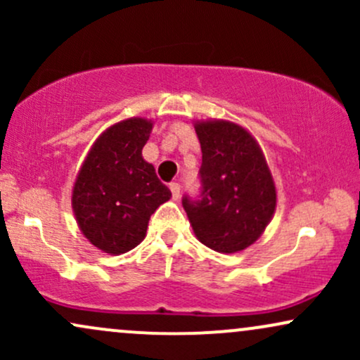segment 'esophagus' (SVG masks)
Instances as JSON below:
<instances>
[{"mask_svg":"<svg viewBox=\"0 0 360 360\" xmlns=\"http://www.w3.org/2000/svg\"><path fill=\"white\" fill-rule=\"evenodd\" d=\"M169 188H171L172 198H174V200H177V198L181 196V184L179 183H171V184H169Z\"/></svg>","mask_w":360,"mask_h":360,"instance_id":"obj_1","label":"esophagus"}]
</instances>
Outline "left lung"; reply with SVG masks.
I'll return each instance as SVG.
<instances>
[{"mask_svg":"<svg viewBox=\"0 0 360 360\" xmlns=\"http://www.w3.org/2000/svg\"><path fill=\"white\" fill-rule=\"evenodd\" d=\"M203 152L200 194H184L198 240L233 254L252 245L276 208V188L262 150L245 128L230 122L198 123Z\"/></svg>","mask_w":360,"mask_h":360,"instance_id":"obj_1","label":"left lung"}]
</instances>
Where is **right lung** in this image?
<instances>
[{"mask_svg":"<svg viewBox=\"0 0 360 360\" xmlns=\"http://www.w3.org/2000/svg\"><path fill=\"white\" fill-rule=\"evenodd\" d=\"M152 123L130 118L113 125L86 157L72 191V208L84 237L106 254H125L146 238L150 214L171 191L160 183L142 148Z\"/></svg>","mask_w":360,"mask_h":360,"instance_id":"right-lung-1","label":"right lung"}]
</instances>
